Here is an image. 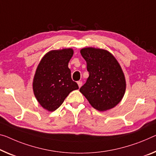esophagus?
Listing matches in <instances>:
<instances>
[{"instance_id":"1","label":"esophagus","mask_w":156,"mask_h":156,"mask_svg":"<svg viewBox=\"0 0 156 156\" xmlns=\"http://www.w3.org/2000/svg\"><path fill=\"white\" fill-rule=\"evenodd\" d=\"M77 84H78V86H79V87H81V86H82V81H77Z\"/></svg>"}]
</instances>
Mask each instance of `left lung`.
<instances>
[{"label": "left lung", "instance_id": "left-lung-1", "mask_svg": "<svg viewBox=\"0 0 156 156\" xmlns=\"http://www.w3.org/2000/svg\"><path fill=\"white\" fill-rule=\"evenodd\" d=\"M80 53L89 74L80 91L93 107L99 111L113 108L121 102L126 91V80L118 61L109 51L88 47Z\"/></svg>", "mask_w": 156, "mask_h": 156}]
</instances>
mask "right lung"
<instances>
[{
	"label": "right lung",
	"mask_w": 156,
	"mask_h": 156,
	"mask_svg": "<svg viewBox=\"0 0 156 156\" xmlns=\"http://www.w3.org/2000/svg\"><path fill=\"white\" fill-rule=\"evenodd\" d=\"M72 49L54 50L44 55L37 66L33 83L35 96L41 106L53 112L62 105L69 93L79 88L71 78L68 63Z\"/></svg>",
	"instance_id": "obj_1"
}]
</instances>
